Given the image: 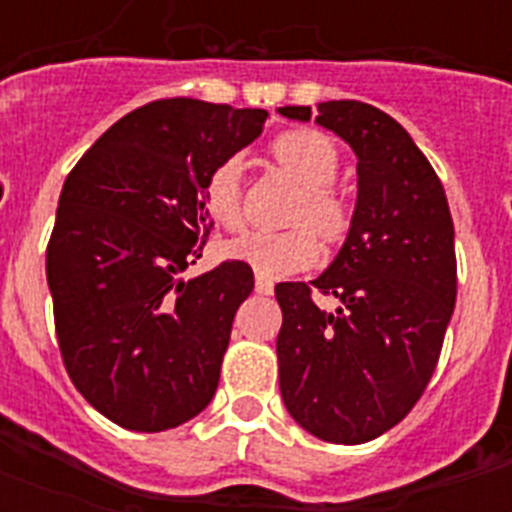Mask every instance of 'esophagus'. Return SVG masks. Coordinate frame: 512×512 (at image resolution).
<instances>
[{"mask_svg":"<svg viewBox=\"0 0 512 512\" xmlns=\"http://www.w3.org/2000/svg\"><path fill=\"white\" fill-rule=\"evenodd\" d=\"M256 292H259V295H271V292H274V282L261 277V274H256Z\"/></svg>","mask_w":512,"mask_h":512,"instance_id":"1","label":"esophagus"}]
</instances>
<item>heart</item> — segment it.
Masks as SVG:
<instances>
[{"label":"heart","mask_w":512,"mask_h":512,"mask_svg":"<svg viewBox=\"0 0 512 512\" xmlns=\"http://www.w3.org/2000/svg\"><path fill=\"white\" fill-rule=\"evenodd\" d=\"M274 158L305 187L292 212V223L300 225L289 230H246L223 246L228 259L241 261L269 279L289 277L318 264L320 241L312 225L325 238H341L348 228V207L330 189L338 174V148L328 135L318 130L279 135L274 140ZM202 207L223 228L241 225V158H225L207 174Z\"/></svg>","instance_id":"obj_1"}]
</instances>
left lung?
Returning a JSON list of instances; mask_svg holds the SVG:
<instances>
[{"label":"left lung","instance_id":"obj_1","mask_svg":"<svg viewBox=\"0 0 512 512\" xmlns=\"http://www.w3.org/2000/svg\"><path fill=\"white\" fill-rule=\"evenodd\" d=\"M310 120V107H279ZM320 128L356 153L359 192L346 241L318 279L277 284L279 390L320 441L366 443L400 423L438 364L454 315V223L436 171L408 130L356 99L318 104ZM339 300L336 313L309 297Z\"/></svg>","mask_w":512,"mask_h":512}]
</instances>
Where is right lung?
Segmentation results:
<instances>
[{"instance_id": "add662e5", "label": "right lung", "mask_w": 512, "mask_h": 512, "mask_svg": "<svg viewBox=\"0 0 512 512\" xmlns=\"http://www.w3.org/2000/svg\"><path fill=\"white\" fill-rule=\"evenodd\" d=\"M266 110L176 97L120 117L66 176L45 253L58 348L112 423L169 431L210 405L253 271H182L212 230L202 184L259 138Z\"/></svg>"}]
</instances>
